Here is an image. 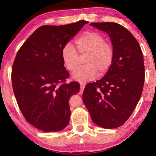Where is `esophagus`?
<instances>
[{
  "mask_svg": "<svg viewBox=\"0 0 156 156\" xmlns=\"http://www.w3.org/2000/svg\"><path fill=\"white\" fill-rule=\"evenodd\" d=\"M85 85H86V84H84V83H80V92H81V93H83V92L84 89V87H85Z\"/></svg>",
  "mask_w": 156,
  "mask_h": 156,
  "instance_id": "1",
  "label": "esophagus"
}]
</instances>
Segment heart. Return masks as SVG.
I'll return each mask as SVG.
<instances>
[{
	"label": "heart",
	"mask_w": 156,
	"mask_h": 156,
	"mask_svg": "<svg viewBox=\"0 0 156 156\" xmlns=\"http://www.w3.org/2000/svg\"><path fill=\"white\" fill-rule=\"evenodd\" d=\"M75 43L81 56H84L85 65L76 71L73 79L84 82L106 73L112 65L113 49L105 42L104 36L96 31H87L76 39ZM62 59L65 66L71 72L75 71L80 64V56L72 44L67 43L62 49Z\"/></svg>",
	"instance_id": "1"
}]
</instances>
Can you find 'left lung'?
<instances>
[{
	"mask_svg": "<svg viewBox=\"0 0 156 156\" xmlns=\"http://www.w3.org/2000/svg\"><path fill=\"white\" fill-rule=\"evenodd\" d=\"M89 25L109 35L113 60L103 77L87 84L83 100L96 125L116 128L128 120L141 97L145 76L143 54L135 37L123 26L115 23Z\"/></svg>",
	"mask_w": 156,
	"mask_h": 156,
	"instance_id": "1",
	"label": "left lung"
}]
</instances>
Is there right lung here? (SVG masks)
I'll use <instances>...</instances> for the list:
<instances>
[{
	"label": "right lung",
	"mask_w": 156,
	"mask_h": 156,
	"mask_svg": "<svg viewBox=\"0 0 156 156\" xmlns=\"http://www.w3.org/2000/svg\"><path fill=\"white\" fill-rule=\"evenodd\" d=\"M87 23L80 20L65 25L41 26L21 46L15 58L12 81L17 103L26 120L41 131H61L69 122V100L80 91V84L64 83L69 72L61 52Z\"/></svg>",
	"instance_id": "obj_1"
}]
</instances>
